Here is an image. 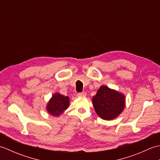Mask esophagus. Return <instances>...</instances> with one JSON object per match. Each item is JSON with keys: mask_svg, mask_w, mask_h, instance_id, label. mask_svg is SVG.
<instances>
[{"mask_svg": "<svg viewBox=\"0 0 160 160\" xmlns=\"http://www.w3.org/2000/svg\"><path fill=\"white\" fill-rule=\"evenodd\" d=\"M86 95H87V93H86L85 92L78 93L77 94V96H78V97H79V98H80V97H85V96H86Z\"/></svg>", "mask_w": 160, "mask_h": 160, "instance_id": "34e87169", "label": "esophagus"}]
</instances>
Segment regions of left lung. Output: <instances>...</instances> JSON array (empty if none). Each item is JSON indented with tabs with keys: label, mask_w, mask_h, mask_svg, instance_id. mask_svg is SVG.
Listing matches in <instances>:
<instances>
[{
	"label": "left lung",
	"mask_w": 160,
	"mask_h": 160,
	"mask_svg": "<svg viewBox=\"0 0 160 160\" xmlns=\"http://www.w3.org/2000/svg\"><path fill=\"white\" fill-rule=\"evenodd\" d=\"M92 102L98 116L105 120H111L118 117L125 107L124 95L104 85L98 89Z\"/></svg>",
	"instance_id": "obj_1"
}]
</instances>
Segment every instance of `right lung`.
Here are the masks:
<instances>
[{
	"label": "right lung",
	"mask_w": 160,
	"mask_h": 160,
	"mask_svg": "<svg viewBox=\"0 0 160 160\" xmlns=\"http://www.w3.org/2000/svg\"><path fill=\"white\" fill-rule=\"evenodd\" d=\"M69 105V98L56 93L51 98L47 106V110L53 116H58L62 114Z\"/></svg>",
	"instance_id": "obj_1"
}]
</instances>
